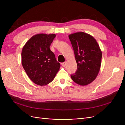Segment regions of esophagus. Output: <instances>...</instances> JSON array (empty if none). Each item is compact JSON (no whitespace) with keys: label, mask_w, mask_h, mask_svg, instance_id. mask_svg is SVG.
I'll use <instances>...</instances> for the list:
<instances>
[{"label":"esophagus","mask_w":125,"mask_h":125,"mask_svg":"<svg viewBox=\"0 0 125 125\" xmlns=\"http://www.w3.org/2000/svg\"><path fill=\"white\" fill-rule=\"evenodd\" d=\"M62 65L63 66V67H65L66 65V62H63L62 63Z\"/></svg>","instance_id":"1"}]
</instances>
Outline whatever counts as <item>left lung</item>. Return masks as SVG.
Instances as JSON below:
<instances>
[{
    "mask_svg": "<svg viewBox=\"0 0 125 125\" xmlns=\"http://www.w3.org/2000/svg\"><path fill=\"white\" fill-rule=\"evenodd\" d=\"M77 63L75 73L71 74L74 82L86 85L95 80L100 69L102 52L93 36L84 32L69 35Z\"/></svg>",
    "mask_w": 125,
    "mask_h": 125,
    "instance_id": "1",
    "label": "left lung"
}]
</instances>
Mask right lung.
<instances>
[{"label":"right lung","mask_w":125,"mask_h":125,"mask_svg":"<svg viewBox=\"0 0 125 125\" xmlns=\"http://www.w3.org/2000/svg\"><path fill=\"white\" fill-rule=\"evenodd\" d=\"M56 35L39 34L26 43L21 52L22 65L29 78L35 84L45 85L55 78L60 67L50 49Z\"/></svg>","instance_id":"obj_1"}]
</instances>
